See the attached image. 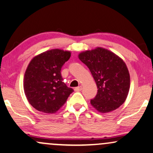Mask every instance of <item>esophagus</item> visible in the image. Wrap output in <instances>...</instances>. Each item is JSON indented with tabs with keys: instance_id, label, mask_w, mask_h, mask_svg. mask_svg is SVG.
I'll use <instances>...</instances> for the list:
<instances>
[{
	"instance_id": "34e87169",
	"label": "esophagus",
	"mask_w": 153,
	"mask_h": 153,
	"mask_svg": "<svg viewBox=\"0 0 153 153\" xmlns=\"http://www.w3.org/2000/svg\"><path fill=\"white\" fill-rule=\"evenodd\" d=\"M81 90H82V86L81 85L78 86V87H76L75 88V91H81Z\"/></svg>"
}]
</instances>
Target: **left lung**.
<instances>
[{
	"instance_id": "1",
	"label": "left lung",
	"mask_w": 153,
	"mask_h": 153,
	"mask_svg": "<svg viewBox=\"0 0 153 153\" xmlns=\"http://www.w3.org/2000/svg\"><path fill=\"white\" fill-rule=\"evenodd\" d=\"M87 65L97 87L96 96L91 103L100 113H108L123 104L128 95L130 80L123 60L108 50L97 48L79 54Z\"/></svg>"
}]
</instances>
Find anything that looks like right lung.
<instances>
[{"label":"right lung","mask_w":153,"mask_h":153,"mask_svg":"<svg viewBox=\"0 0 153 153\" xmlns=\"http://www.w3.org/2000/svg\"><path fill=\"white\" fill-rule=\"evenodd\" d=\"M71 52L53 49L31 60L24 75L23 88L29 103L37 110L54 113L73 92L62 81L61 68Z\"/></svg>","instance_id":"right-lung-1"}]
</instances>
